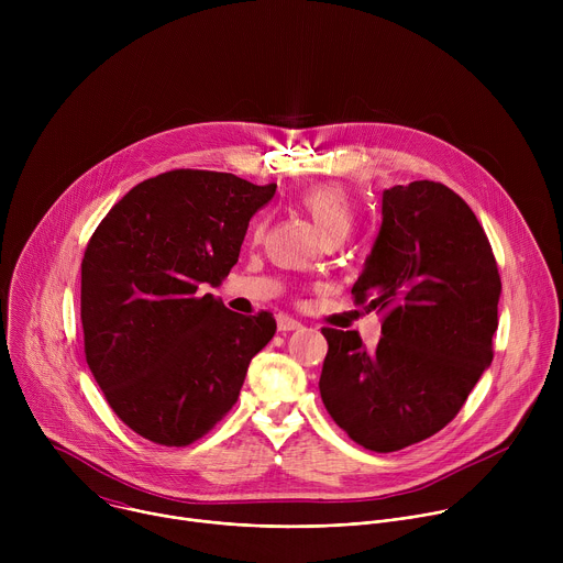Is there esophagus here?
I'll return each instance as SVG.
<instances>
[{
    "label": "esophagus",
    "instance_id": "esophagus-1",
    "mask_svg": "<svg viewBox=\"0 0 563 563\" xmlns=\"http://www.w3.org/2000/svg\"><path fill=\"white\" fill-rule=\"evenodd\" d=\"M294 330H300V323L289 316H278V332H294Z\"/></svg>",
    "mask_w": 563,
    "mask_h": 563
}]
</instances>
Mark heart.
Returning a JSON list of instances; mask_svg holds the SVG:
<instances>
[{
    "instance_id": "heart-1",
    "label": "heart",
    "mask_w": 563,
    "mask_h": 563,
    "mask_svg": "<svg viewBox=\"0 0 563 563\" xmlns=\"http://www.w3.org/2000/svg\"><path fill=\"white\" fill-rule=\"evenodd\" d=\"M296 202L311 218L316 231L323 240L332 235L345 238L354 224V200L341 185L328 183L309 187L298 196Z\"/></svg>"
}]
</instances>
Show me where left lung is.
Returning a JSON list of instances; mask_svg holds the SVG:
<instances>
[{
    "label": "left lung",
    "instance_id": "left-lung-1",
    "mask_svg": "<svg viewBox=\"0 0 563 563\" xmlns=\"http://www.w3.org/2000/svg\"><path fill=\"white\" fill-rule=\"evenodd\" d=\"M501 278L490 240L450 187L432 180L383 194V224L354 305L380 313V341L323 328L320 396L339 428L372 452L443 430L493 363Z\"/></svg>",
    "mask_w": 563,
    "mask_h": 563
}]
</instances>
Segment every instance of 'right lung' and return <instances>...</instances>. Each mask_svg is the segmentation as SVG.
I'll return each mask as SVG.
<instances>
[{"label":"right lung","instance_id":"obj_1","mask_svg":"<svg viewBox=\"0 0 563 563\" xmlns=\"http://www.w3.org/2000/svg\"><path fill=\"white\" fill-rule=\"evenodd\" d=\"M274 191V183L174 169L133 187L93 231L82 258L85 354L135 434L185 448L235 406L276 318L235 313L200 285H220L238 263L252 216Z\"/></svg>","mask_w":563,"mask_h":563}]
</instances>
